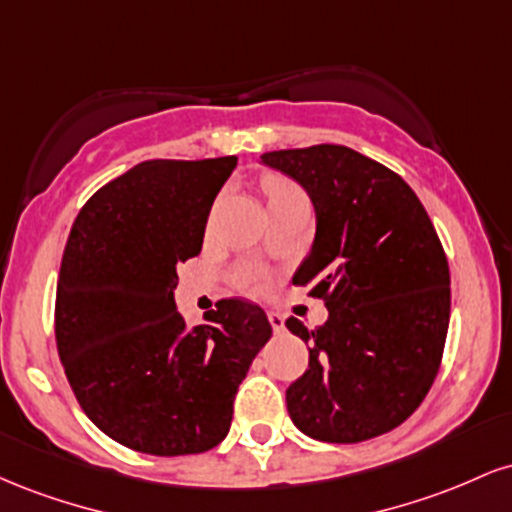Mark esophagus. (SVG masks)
<instances>
[{
    "label": "esophagus",
    "mask_w": 512,
    "mask_h": 512,
    "mask_svg": "<svg viewBox=\"0 0 512 512\" xmlns=\"http://www.w3.org/2000/svg\"><path fill=\"white\" fill-rule=\"evenodd\" d=\"M267 317H269V325H272V330L279 334V332H284V315H279V313H267Z\"/></svg>",
    "instance_id": "34e87169"
}]
</instances>
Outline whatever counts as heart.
Segmentation results:
<instances>
[{
	"instance_id": "heart-1",
	"label": "heart",
	"mask_w": 512,
	"mask_h": 512,
	"mask_svg": "<svg viewBox=\"0 0 512 512\" xmlns=\"http://www.w3.org/2000/svg\"><path fill=\"white\" fill-rule=\"evenodd\" d=\"M264 195H267L269 204H276V202H284V199L298 197L301 195V190H298L293 182L284 180V178H269L267 182H264Z\"/></svg>"
}]
</instances>
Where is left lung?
I'll return each mask as SVG.
<instances>
[{
    "label": "left lung",
    "mask_w": 512,
    "mask_h": 512,
    "mask_svg": "<svg viewBox=\"0 0 512 512\" xmlns=\"http://www.w3.org/2000/svg\"><path fill=\"white\" fill-rule=\"evenodd\" d=\"M308 192L315 240L293 274L330 310L286 327L310 344L286 390L291 421L322 443H361L409 419L436 380L450 322V269L414 190L349 146L262 154Z\"/></svg>",
    "instance_id": "left-lung-1"
}]
</instances>
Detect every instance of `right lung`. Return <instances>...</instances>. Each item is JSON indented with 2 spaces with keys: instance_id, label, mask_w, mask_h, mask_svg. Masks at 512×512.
Instances as JSON below:
<instances>
[{
  "instance_id": "1",
  "label": "right lung",
  "mask_w": 512,
  "mask_h": 512,
  "mask_svg": "<svg viewBox=\"0 0 512 512\" xmlns=\"http://www.w3.org/2000/svg\"><path fill=\"white\" fill-rule=\"evenodd\" d=\"M236 156L144 161L101 187L64 248L55 337L76 402L105 436L158 457L226 438L233 399L272 337L260 305L226 298L187 327L178 264L197 257Z\"/></svg>"
}]
</instances>
